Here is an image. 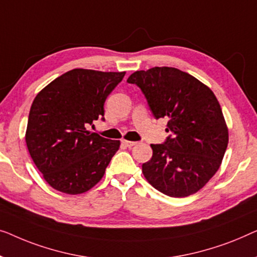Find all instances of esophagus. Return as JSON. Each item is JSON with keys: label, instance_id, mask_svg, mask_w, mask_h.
<instances>
[{"label": "esophagus", "instance_id": "obj_1", "mask_svg": "<svg viewBox=\"0 0 257 257\" xmlns=\"http://www.w3.org/2000/svg\"><path fill=\"white\" fill-rule=\"evenodd\" d=\"M122 142H123L124 146L128 147V148H133L134 146H136V142H133V141H125V140H123V141H122Z\"/></svg>", "mask_w": 257, "mask_h": 257}]
</instances>
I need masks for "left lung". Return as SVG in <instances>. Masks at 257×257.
I'll return each mask as SVG.
<instances>
[{
  "label": "left lung",
  "mask_w": 257,
  "mask_h": 257,
  "mask_svg": "<svg viewBox=\"0 0 257 257\" xmlns=\"http://www.w3.org/2000/svg\"><path fill=\"white\" fill-rule=\"evenodd\" d=\"M141 88L156 118H169L163 144H151L153 157L142 165L146 179L173 198L202 189L221 165L228 128L214 93L175 67L136 71L127 80Z\"/></svg>",
  "instance_id": "obj_1"
}]
</instances>
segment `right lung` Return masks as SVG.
<instances>
[{"mask_svg":"<svg viewBox=\"0 0 257 257\" xmlns=\"http://www.w3.org/2000/svg\"><path fill=\"white\" fill-rule=\"evenodd\" d=\"M124 74L74 68L35 97L25 142L34 163L55 190L80 194L103 177L120 141L87 129L97 118L104 120V101Z\"/></svg>","mask_w":257,"mask_h":257,"instance_id":"right-lung-1","label":"right lung"}]
</instances>
